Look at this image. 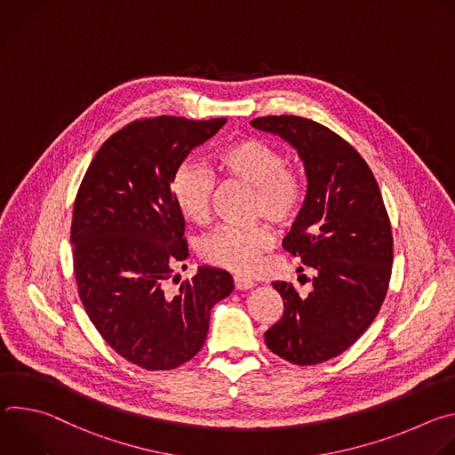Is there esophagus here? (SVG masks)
I'll return each instance as SVG.
<instances>
[{
    "instance_id": "esophagus-1",
    "label": "esophagus",
    "mask_w": 455,
    "mask_h": 455,
    "mask_svg": "<svg viewBox=\"0 0 455 455\" xmlns=\"http://www.w3.org/2000/svg\"><path fill=\"white\" fill-rule=\"evenodd\" d=\"M234 286H235V290L244 291V290H250L253 286V281L248 279V277H243V275H234Z\"/></svg>"
}]
</instances>
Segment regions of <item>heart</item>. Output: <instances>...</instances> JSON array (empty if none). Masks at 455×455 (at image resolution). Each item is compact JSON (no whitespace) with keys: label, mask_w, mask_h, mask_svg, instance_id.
Returning a JSON list of instances; mask_svg holds the SVG:
<instances>
[{"label":"heart","mask_w":455,"mask_h":455,"mask_svg":"<svg viewBox=\"0 0 455 455\" xmlns=\"http://www.w3.org/2000/svg\"><path fill=\"white\" fill-rule=\"evenodd\" d=\"M216 169L228 180L251 187V218H267L279 228L291 227L304 211L307 183L304 174L286 164L284 155L270 142L243 137L227 142L214 153ZM172 200L178 211L192 223L211 220L214 176L209 169L183 164L171 181ZM274 234L268 225H225L205 235L200 255L205 263L235 274H250L272 248Z\"/></svg>","instance_id":"heart-1"}]
</instances>
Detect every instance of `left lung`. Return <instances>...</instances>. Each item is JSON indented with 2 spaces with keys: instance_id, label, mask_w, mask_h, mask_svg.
<instances>
[{
  "instance_id": "left-lung-1",
  "label": "left lung",
  "mask_w": 455,
  "mask_h": 455,
  "mask_svg": "<svg viewBox=\"0 0 455 455\" xmlns=\"http://www.w3.org/2000/svg\"><path fill=\"white\" fill-rule=\"evenodd\" d=\"M250 124L281 135L304 162L307 200L283 246L316 272L307 295L291 283H274L284 311L265 340L295 365L322 363L351 347L385 300L393 272L391 221L371 167L330 127L295 115Z\"/></svg>"
}]
</instances>
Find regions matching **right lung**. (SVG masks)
I'll return each mask as SVG.
<instances>
[{
	"instance_id": "obj_1",
	"label": "right lung",
	"mask_w": 455,
	"mask_h": 455,
	"mask_svg": "<svg viewBox=\"0 0 455 455\" xmlns=\"http://www.w3.org/2000/svg\"><path fill=\"white\" fill-rule=\"evenodd\" d=\"M225 122H129L102 144L77 190L70 239L81 302L106 344L148 371L176 369L196 355L212 306L234 290L227 272L209 267L176 293L167 286L188 255L172 176Z\"/></svg>"
}]
</instances>
